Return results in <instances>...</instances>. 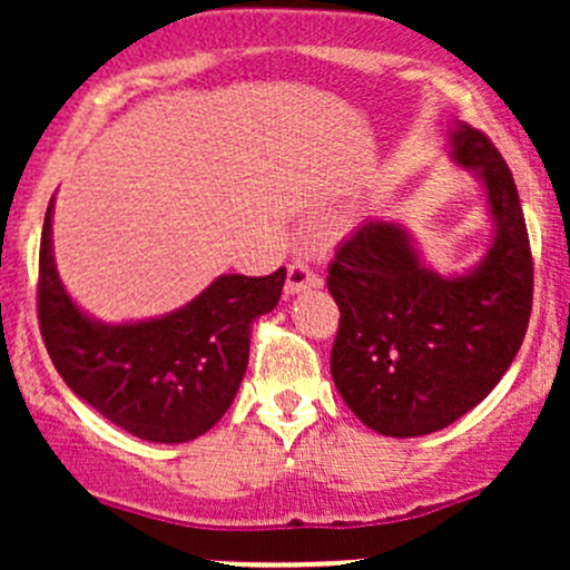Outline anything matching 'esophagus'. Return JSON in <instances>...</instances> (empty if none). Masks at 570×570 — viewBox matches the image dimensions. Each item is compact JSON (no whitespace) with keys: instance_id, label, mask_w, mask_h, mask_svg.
<instances>
[{"instance_id":"1","label":"esophagus","mask_w":570,"mask_h":570,"mask_svg":"<svg viewBox=\"0 0 570 570\" xmlns=\"http://www.w3.org/2000/svg\"><path fill=\"white\" fill-rule=\"evenodd\" d=\"M318 284H322V278H318L305 263H299V259H294V263L289 265V271H286V294L307 292Z\"/></svg>"}]
</instances>
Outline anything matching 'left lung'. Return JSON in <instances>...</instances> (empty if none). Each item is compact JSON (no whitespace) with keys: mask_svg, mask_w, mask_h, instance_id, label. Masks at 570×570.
<instances>
[{"mask_svg":"<svg viewBox=\"0 0 570 570\" xmlns=\"http://www.w3.org/2000/svg\"><path fill=\"white\" fill-rule=\"evenodd\" d=\"M448 149L482 187V257L436 273L404 222L367 219L337 248L326 278L340 307L332 381L364 426L399 440L474 410L514 362L531 318V244L512 171L466 122L448 126Z\"/></svg>","mask_w":570,"mask_h":570,"instance_id":"obj_1","label":"left lung"}]
</instances>
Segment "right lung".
<instances>
[{
    "instance_id": "obj_1",
    "label": "right lung",
    "mask_w": 570,
    "mask_h": 570,
    "mask_svg": "<svg viewBox=\"0 0 570 570\" xmlns=\"http://www.w3.org/2000/svg\"><path fill=\"white\" fill-rule=\"evenodd\" d=\"M53 203L39 244V330L58 375L98 415L147 442L206 434L233 404L254 318L278 305L286 271L217 276L187 305L141 322H101L63 286L53 254Z\"/></svg>"
}]
</instances>
